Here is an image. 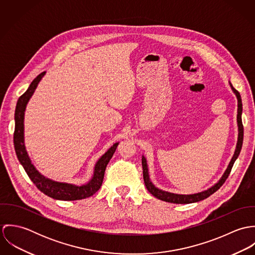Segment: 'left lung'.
<instances>
[{
  "label": "left lung",
  "mask_w": 255,
  "mask_h": 255,
  "mask_svg": "<svg viewBox=\"0 0 255 255\" xmlns=\"http://www.w3.org/2000/svg\"><path fill=\"white\" fill-rule=\"evenodd\" d=\"M231 88L233 90V92L236 94L237 99H238V116H237V122H238V127H239V137H238V143L237 147L235 150V154L227 168V170L225 171L224 175L222 176V178L219 180L217 183H215L213 186H211L210 188H208L207 190L198 192V193H193V194H177V193H172L169 191H165L162 189H159L158 187H156L149 178V173H148V166H147V161H146L145 157L142 156V169H143V180L145 183L146 188L147 190L154 195L156 198L166 201V202H170V203H176V204H188V203H194V202H198L201 201L207 197H209L211 194H213L215 191H217L219 188L223 185V183L226 182V180L228 179L231 170L233 168V165L235 163V161L237 160V158L239 157L240 153H241V149L243 146V140H244V126H243V122H242V113H243V103H242V98L241 95L239 93L238 90H236L233 85L231 84Z\"/></svg>",
  "instance_id": "obj_1"
}]
</instances>
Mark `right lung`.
I'll return each mask as SVG.
<instances>
[{"instance_id": "right-lung-1", "label": "right lung", "mask_w": 255, "mask_h": 255, "mask_svg": "<svg viewBox=\"0 0 255 255\" xmlns=\"http://www.w3.org/2000/svg\"><path fill=\"white\" fill-rule=\"evenodd\" d=\"M45 75V72L37 75L29 85L28 89L18 98L15 113H14V133H13V144L15 153L17 156L18 161L24 168L26 174L28 175L29 179L33 182L37 186V188L42 191L44 194L57 199V200H65V201H72V200H79L87 198L93 195L95 192L99 190L102 185L104 174L106 167L109 163L112 156L114 155L117 146L119 142L113 144L105 154H103L94 167V173L91 180L85 184L76 185L73 183L68 182H56L51 179H48L41 175L31 163V160L27 154V151L24 145V113L26 109V105L33 95L36 89L38 83Z\"/></svg>"}]
</instances>
